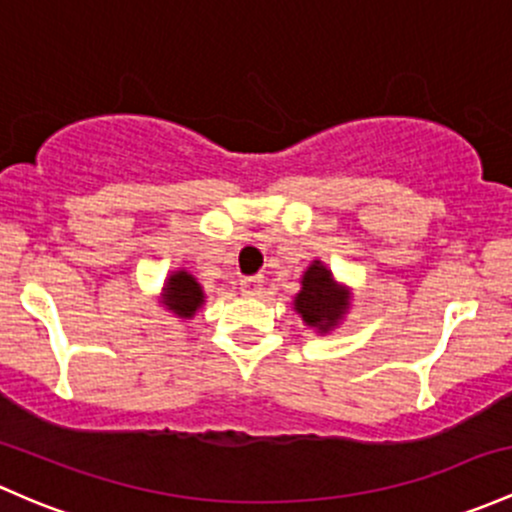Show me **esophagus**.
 Listing matches in <instances>:
<instances>
[{
    "label": "esophagus",
    "mask_w": 512,
    "mask_h": 512,
    "mask_svg": "<svg viewBox=\"0 0 512 512\" xmlns=\"http://www.w3.org/2000/svg\"><path fill=\"white\" fill-rule=\"evenodd\" d=\"M262 284H265V279L257 274V277H242L240 279V292L245 294V297H257V294L262 292Z\"/></svg>",
    "instance_id": "obj_1"
}]
</instances>
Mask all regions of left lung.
<instances>
[{"label":"left lung","mask_w":512,"mask_h":512,"mask_svg":"<svg viewBox=\"0 0 512 512\" xmlns=\"http://www.w3.org/2000/svg\"><path fill=\"white\" fill-rule=\"evenodd\" d=\"M299 284L301 289L292 301V309L301 316L304 326L326 336L343 324L353 306V289L338 282L324 262H311Z\"/></svg>","instance_id":"1"}]
</instances>
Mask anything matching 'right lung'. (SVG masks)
Returning <instances> with one entry per match:
<instances>
[{
	"label": "right lung",
	"mask_w": 512,
	"mask_h": 512,
	"mask_svg": "<svg viewBox=\"0 0 512 512\" xmlns=\"http://www.w3.org/2000/svg\"><path fill=\"white\" fill-rule=\"evenodd\" d=\"M159 304L164 306L169 314H174L176 319L191 321L193 316L201 311V306L206 304V292L198 284V279L191 272L179 267V270L166 274V282L161 287Z\"/></svg>",
	"instance_id": "obj_1"
}]
</instances>
